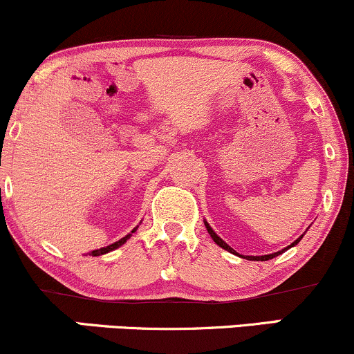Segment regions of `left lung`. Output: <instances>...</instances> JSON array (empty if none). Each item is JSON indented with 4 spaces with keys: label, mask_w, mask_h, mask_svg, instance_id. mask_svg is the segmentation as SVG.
Masks as SVG:
<instances>
[{
    "label": "left lung",
    "mask_w": 354,
    "mask_h": 354,
    "mask_svg": "<svg viewBox=\"0 0 354 354\" xmlns=\"http://www.w3.org/2000/svg\"><path fill=\"white\" fill-rule=\"evenodd\" d=\"M205 226H206V230H208V233L211 234V238H213V241H214V243H216V245H218V246H221V248H223V250L230 251V253H236V251H234V250H233V248H230L228 245H226V243H225V241H223V239H221V238H219V236H218V234H216V233H214V231H213V230H211V226H209V225H208V223H206V221H205ZM301 238H303V236H299V238H298V239H296V241L293 243V245H290V246H288V248H284V250H281V251H278V253H273V254H265V256H246V259H256V261H268V259H273V258H274V256L281 254V253H283V251L290 250V248H291V246L298 245V243H299V239H301Z\"/></svg>",
    "instance_id": "left-lung-1"
}]
</instances>
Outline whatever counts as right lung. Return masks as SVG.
I'll return each mask as SVG.
<instances>
[{"mask_svg": "<svg viewBox=\"0 0 354 354\" xmlns=\"http://www.w3.org/2000/svg\"><path fill=\"white\" fill-rule=\"evenodd\" d=\"M136 231V228L131 231V233H135ZM131 233L129 234H126L124 238H121L120 241H116V243H113V245H109V246H106V248H100V250H95V251H91V253H89V256H100V254H104V253H109V251H113V250H116V248H120L121 245H124L126 243V239H128L129 236H131Z\"/></svg>", "mask_w": 354, "mask_h": 354, "instance_id": "add662e5", "label": "right lung"}]
</instances>
